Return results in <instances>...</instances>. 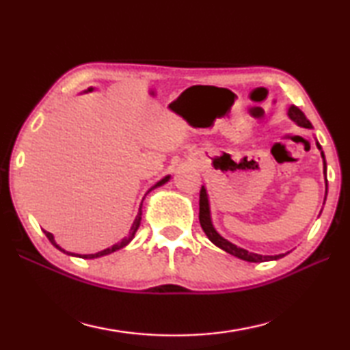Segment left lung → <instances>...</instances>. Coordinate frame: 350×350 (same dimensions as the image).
<instances>
[{
    "label": "left lung",
    "instance_id": "obj_1",
    "mask_svg": "<svg viewBox=\"0 0 350 350\" xmlns=\"http://www.w3.org/2000/svg\"><path fill=\"white\" fill-rule=\"evenodd\" d=\"M288 117L292 118L293 122L298 123L299 126L303 128H312V123L307 120V117L304 116V112L301 111L298 106H290L288 108ZM319 150H321V146L319 144H317ZM321 156L324 159V152L321 151ZM324 174H325V161H324ZM325 185H327V180H325ZM199 222H200V227L205 232V234L208 236V239L213 242V244L217 245L219 248H222L230 254H233V256L239 258V259H244L248 260V262H264V260H271V259H280L282 256H286V254H275V256H264V254H258V253H250L244 250V248H239L236 247L232 242H228L227 239H224L221 234H219L215 228H213L211 225V219H210V206H208V198H206V191H205V187L200 188V194H199Z\"/></svg>",
    "mask_w": 350,
    "mask_h": 350
}]
</instances>
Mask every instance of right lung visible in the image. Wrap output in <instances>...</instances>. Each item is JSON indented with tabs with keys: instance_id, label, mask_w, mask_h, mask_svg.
Wrapping results in <instances>:
<instances>
[{
	"instance_id": "1",
	"label": "right lung",
	"mask_w": 350,
	"mask_h": 350,
	"mask_svg": "<svg viewBox=\"0 0 350 350\" xmlns=\"http://www.w3.org/2000/svg\"><path fill=\"white\" fill-rule=\"evenodd\" d=\"M88 91H92V88H90V90ZM170 179V176H167L165 177V179H162L161 182H157L156 185H154L151 189H154V188H157V187H161V185H163L165 182H167ZM150 189V191H151ZM148 191V193H150ZM140 219H142V204H140V208H139V213H137V216H135V221H134V224H133V227H131V232H129V234L126 236V238H123L120 242H117V244H114L112 247H109V248H106V250H102V252H98V253H94V254H74V253H69V252H66V250H63L62 247H58L57 244H55V241H54V236H52L49 232H44V234H46V238L51 241V244L54 245V247H57L58 250L60 252H63V253H66V254H72V256H79V258H83V259H92V258H100V256H105V254H109V253H112V252H116V250H118V248H122V247H125L126 244H129V242H131V239L134 238V234H135V232H137V228H139V225H140Z\"/></svg>"
}]
</instances>
